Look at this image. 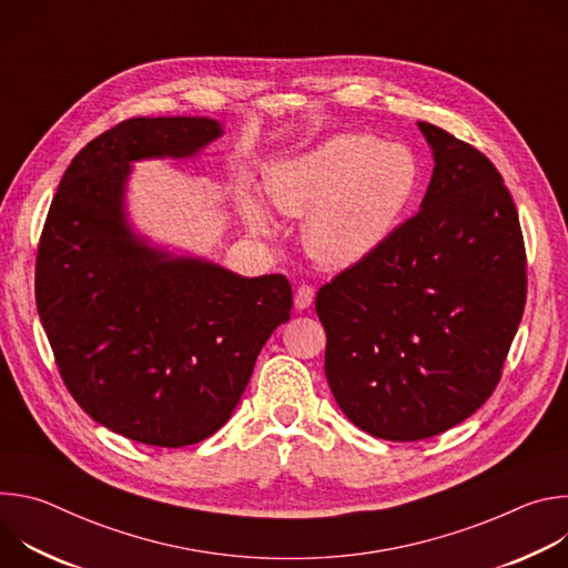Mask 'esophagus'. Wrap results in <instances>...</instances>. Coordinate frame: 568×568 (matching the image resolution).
<instances>
[{"mask_svg": "<svg viewBox=\"0 0 568 568\" xmlns=\"http://www.w3.org/2000/svg\"><path fill=\"white\" fill-rule=\"evenodd\" d=\"M312 301H314V287L301 285V287L296 290V296H294L296 310H307V307L312 305Z\"/></svg>", "mask_w": 568, "mask_h": 568, "instance_id": "esophagus-1", "label": "esophagus"}]
</instances>
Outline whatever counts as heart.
I'll list each match as a JSON object with an SVG mask.
<instances>
[{"label": "heart", "instance_id": "heart-1", "mask_svg": "<svg viewBox=\"0 0 568 568\" xmlns=\"http://www.w3.org/2000/svg\"><path fill=\"white\" fill-rule=\"evenodd\" d=\"M418 178V161L407 145L342 132L272 164L265 193L278 213L305 215L303 242L312 258L348 267L388 240ZM240 213L256 233H274L267 206L250 191L240 195Z\"/></svg>", "mask_w": 568, "mask_h": 568}]
</instances>
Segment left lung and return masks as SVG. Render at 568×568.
Listing matches in <instances>:
<instances>
[{
  "mask_svg": "<svg viewBox=\"0 0 568 568\" xmlns=\"http://www.w3.org/2000/svg\"><path fill=\"white\" fill-rule=\"evenodd\" d=\"M418 128L434 152L420 211L314 303L339 409L395 443L438 436L493 395L526 305L524 235L504 178L469 143Z\"/></svg>",
  "mask_w": 568,
  "mask_h": 568,
  "instance_id": "1",
  "label": "left lung"
}]
</instances>
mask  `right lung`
<instances>
[{"instance_id":"1","label":"right lung","mask_w":568,"mask_h":568,"mask_svg":"<svg viewBox=\"0 0 568 568\" xmlns=\"http://www.w3.org/2000/svg\"><path fill=\"white\" fill-rule=\"evenodd\" d=\"M217 136L204 116L114 125L73 156L40 237L36 303L62 382L99 425L143 445L215 434L290 321L283 274L247 278L175 256L128 222L132 161L186 159Z\"/></svg>"}]
</instances>
